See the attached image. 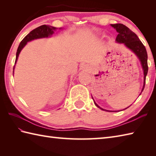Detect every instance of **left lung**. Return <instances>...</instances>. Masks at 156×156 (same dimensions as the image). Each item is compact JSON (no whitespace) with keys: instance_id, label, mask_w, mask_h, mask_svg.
Segmentation results:
<instances>
[{"instance_id":"1","label":"left lung","mask_w":156,"mask_h":156,"mask_svg":"<svg viewBox=\"0 0 156 156\" xmlns=\"http://www.w3.org/2000/svg\"><path fill=\"white\" fill-rule=\"evenodd\" d=\"M111 27H112L115 29H116V31H117V32L118 33V35L117 36V37H116L115 41L118 43V44H122L126 48H127L128 49H130L131 51H133L138 58L139 60L140 61L141 67L144 71V86L140 93L141 94L145 87V78H146V76L147 74V71H148L147 54L146 49H145V46L143 44H142L141 41H140V39H139V37L137 36V35L132 31L131 29H129L127 27H126V26L124 25L123 24H121V23H117V24H113V25L111 24ZM92 99H93V98H92ZM94 102L97 107L101 108L102 111H109V112H117L115 111L105 110V109L99 107V106L94 101ZM129 107H130V106H129ZM125 109H123V110H125Z\"/></svg>"}]
</instances>
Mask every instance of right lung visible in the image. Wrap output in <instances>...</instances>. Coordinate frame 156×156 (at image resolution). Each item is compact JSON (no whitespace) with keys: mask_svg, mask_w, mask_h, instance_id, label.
I'll use <instances>...</instances> for the list:
<instances>
[{"mask_svg":"<svg viewBox=\"0 0 156 156\" xmlns=\"http://www.w3.org/2000/svg\"><path fill=\"white\" fill-rule=\"evenodd\" d=\"M56 29H58V28L52 27V26H50V25H44L34 29V30L31 31L28 35L25 36V38L23 39L21 43H20L17 49V51H16L15 64L14 66V68H13V73H14L15 64L16 63V61H17L18 59L20 52L21 51L23 48L27 45V42L34 40V39H37L50 37L51 36L54 34V31H56ZM59 29H62V28H59Z\"/></svg>","mask_w":156,"mask_h":156,"instance_id":"right-lung-1","label":"right lung"}]
</instances>
